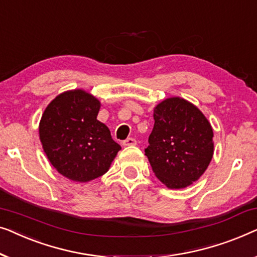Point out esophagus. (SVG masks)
I'll return each instance as SVG.
<instances>
[{
    "mask_svg": "<svg viewBox=\"0 0 257 257\" xmlns=\"http://www.w3.org/2000/svg\"><path fill=\"white\" fill-rule=\"evenodd\" d=\"M136 140L133 139V137H128L127 140L123 141V146L124 147H130V146H136Z\"/></svg>",
    "mask_w": 257,
    "mask_h": 257,
    "instance_id": "esophagus-1",
    "label": "esophagus"
}]
</instances>
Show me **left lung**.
Listing matches in <instances>:
<instances>
[{
  "label": "left lung",
  "instance_id": "left-lung-1",
  "mask_svg": "<svg viewBox=\"0 0 257 257\" xmlns=\"http://www.w3.org/2000/svg\"><path fill=\"white\" fill-rule=\"evenodd\" d=\"M154 129L146 156L153 171L169 189L196 182L213 157V129L189 101L170 97L154 110Z\"/></svg>",
  "mask_w": 257,
  "mask_h": 257
}]
</instances>
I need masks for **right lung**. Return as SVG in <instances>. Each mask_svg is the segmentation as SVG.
Listing matches in <instances>:
<instances>
[{"label":"right lung","mask_w":257,"mask_h":257,"mask_svg":"<svg viewBox=\"0 0 257 257\" xmlns=\"http://www.w3.org/2000/svg\"><path fill=\"white\" fill-rule=\"evenodd\" d=\"M99 109V100L74 89L52 100L39 123V137L50 163L74 182L104 175L121 149L107 125L96 120Z\"/></svg>","instance_id":"right-lung-1"}]
</instances>
